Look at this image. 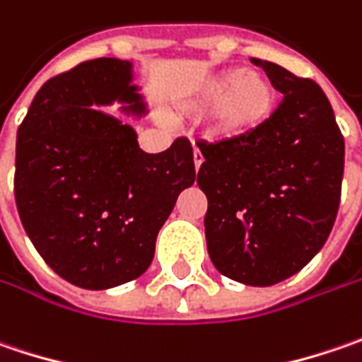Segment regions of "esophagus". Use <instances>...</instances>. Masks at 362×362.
<instances>
[{
    "label": "esophagus",
    "mask_w": 362,
    "mask_h": 362,
    "mask_svg": "<svg viewBox=\"0 0 362 362\" xmlns=\"http://www.w3.org/2000/svg\"><path fill=\"white\" fill-rule=\"evenodd\" d=\"M202 160H204V158H202L200 150H198V148H194V170H197V172H198V168H200V164H202Z\"/></svg>",
    "instance_id": "obj_1"
}]
</instances>
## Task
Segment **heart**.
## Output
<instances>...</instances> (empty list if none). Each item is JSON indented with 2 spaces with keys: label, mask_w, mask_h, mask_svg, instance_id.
<instances>
[{
  "label": "heart",
  "mask_w": 362,
  "mask_h": 362,
  "mask_svg": "<svg viewBox=\"0 0 362 362\" xmlns=\"http://www.w3.org/2000/svg\"><path fill=\"white\" fill-rule=\"evenodd\" d=\"M275 88L259 72L227 69L204 83L190 101V111H211V132L218 139H239L255 134L272 117Z\"/></svg>",
  "instance_id": "1"
}]
</instances>
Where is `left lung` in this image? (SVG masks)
<instances>
[{"label": "left lung", "mask_w": 362, "mask_h": 362, "mask_svg": "<svg viewBox=\"0 0 362 362\" xmlns=\"http://www.w3.org/2000/svg\"><path fill=\"white\" fill-rule=\"evenodd\" d=\"M284 99L255 134L198 141L214 267L247 286H274L322 249L340 204L344 137L312 78L251 58Z\"/></svg>", "instance_id": "8db88e82"}]
</instances>
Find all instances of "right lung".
I'll use <instances>...</instances> for the list:
<instances>
[{
	"instance_id": "add662e5",
	"label": "right lung",
	"mask_w": 362,
	"mask_h": 362,
	"mask_svg": "<svg viewBox=\"0 0 362 362\" xmlns=\"http://www.w3.org/2000/svg\"><path fill=\"white\" fill-rule=\"evenodd\" d=\"M129 81L127 60L81 62L42 85L18 129L13 194L22 225L40 257L85 290L144 274L176 198L197 180L186 137L146 153L129 125L90 107L119 99L144 111Z\"/></svg>"
}]
</instances>
